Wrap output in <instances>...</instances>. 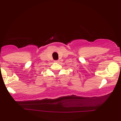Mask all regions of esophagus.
<instances>
[{"label": "esophagus", "instance_id": "34e87169", "mask_svg": "<svg viewBox=\"0 0 121 121\" xmlns=\"http://www.w3.org/2000/svg\"><path fill=\"white\" fill-rule=\"evenodd\" d=\"M56 62H57V63H59V60H57V61H56Z\"/></svg>", "mask_w": 121, "mask_h": 121}]
</instances>
